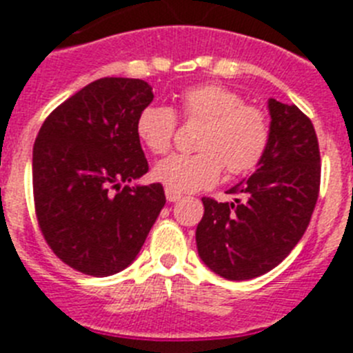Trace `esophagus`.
<instances>
[{
	"instance_id": "34e87169",
	"label": "esophagus",
	"mask_w": 353,
	"mask_h": 353,
	"mask_svg": "<svg viewBox=\"0 0 353 353\" xmlns=\"http://www.w3.org/2000/svg\"><path fill=\"white\" fill-rule=\"evenodd\" d=\"M166 198H168V201L174 203V201H179V199L182 198V194L176 191H173V189H170V187H166Z\"/></svg>"
}]
</instances>
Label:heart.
<instances>
[{
    "mask_svg": "<svg viewBox=\"0 0 353 353\" xmlns=\"http://www.w3.org/2000/svg\"><path fill=\"white\" fill-rule=\"evenodd\" d=\"M180 114L187 121H203L198 154H174L154 168V176L176 192L214 185L223 173H249L263 159L270 143V121L263 109L244 104L235 90L217 83L196 84L179 97ZM176 114L168 105H146L136 120L139 141L155 155L173 145Z\"/></svg>",
    "mask_w": 353,
    "mask_h": 353,
    "instance_id": "b5f03b06",
    "label": "heart"
}]
</instances>
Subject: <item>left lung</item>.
I'll return each mask as SVG.
<instances>
[{"label":"left lung","mask_w":353,"mask_h":353,"mask_svg":"<svg viewBox=\"0 0 353 353\" xmlns=\"http://www.w3.org/2000/svg\"><path fill=\"white\" fill-rule=\"evenodd\" d=\"M270 143L256 171L233 185L232 203L203 198L198 254L230 281L267 274L304 235L320 192V150L311 120L297 105L269 99Z\"/></svg>","instance_id":"8db88e82"}]
</instances>
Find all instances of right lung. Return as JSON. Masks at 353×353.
Returning a JSON list of instances; mask_svg holds the SVG:
<instances>
[{"label":"right lung","mask_w":353,"mask_h":353,"mask_svg":"<svg viewBox=\"0 0 353 353\" xmlns=\"http://www.w3.org/2000/svg\"><path fill=\"white\" fill-rule=\"evenodd\" d=\"M154 101L146 81L102 77L46 118L33 146L40 232L72 269L105 277L127 269L166 203L161 183L121 185L148 171L136 120Z\"/></svg>","instance_id":"add662e5"}]
</instances>
